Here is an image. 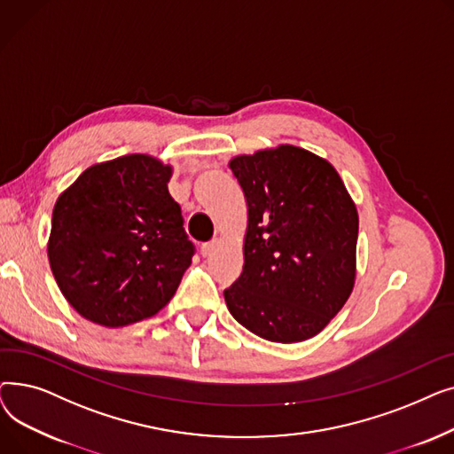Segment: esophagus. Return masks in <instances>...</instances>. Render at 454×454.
<instances>
[{"label":"esophagus","instance_id":"obj_1","mask_svg":"<svg viewBox=\"0 0 454 454\" xmlns=\"http://www.w3.org/2000/svg\"><path fill=\"white\" fill-rule=\"evenodd\" d=\"M215 248H217V243H215V241L204 243V245H202V248H200V254H202V257H209V255L215 252Z\"/></svg>","mask_w":454,"mask_h":454}]
</instances>
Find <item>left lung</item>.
Returning <instances> with one entry per match:
<instances>
[{
    "mask_svg": "<svg viewBox=\"0 0 454 454\" xmlns=\"http://www.w3.org/2000/svg\"><path fill=\"white\" fill-rule=\"evenodd\" d=\"M230 167L248 204L243 274L224 291L230 313L261 339H311L353 289L355 204L331 163L293 145Z\"/></svg>",
    "mask_w": 454,
    "mask_h": 454,
    "instance_id": "obj_1",
    "label": "left lung"
}]
</instances>
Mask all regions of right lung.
Listing matches in <instances>:
<instances>
[{
    "instance_id": "1",
    "label": "right lung",
    "mask_w": 454,
    "mask_h": 454,
    "mask_svg": "<svg viewBox=\"0 0 454 454\" xmlns=\"http://www.w3.org/2000/svg\"><path fill=\"white\" fill-rule=\"evenodd\" d=\"M171 167L130 154L98 163L59 197L47 255L64 298L106 327L171 301L195 245L167 182Z\"/></svg>"
}]
</instances>
